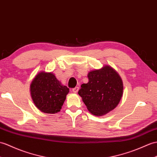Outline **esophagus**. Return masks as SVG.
Wrapping results in <instances>:
<instances>
[{
    "label": "esophagus",
    "mask_w": 157,
    "mask_h": 157,
    "mask_svg": "<svg viewBox=\"0 0 157 157\" xmlns=\"http://www.w3.org/2000/svg\"><path fill=\"white\" fill-rule=\"evenodd\" d=\"M78 90H79V87H75L74 88L72 89V92L74 93H78Z\"/></svg>",
    "instance_id": "esophagus-1"
}]
</instances>
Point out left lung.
Returning a JSON list of instances; mask_svg holds the SVG:
<instances>
[{
	"label": "left lung",
	"instance_id": "left-lung-1",
	"mask_svg": "<svg viewBox=\"0 0 157 157\" xmlns=\"http://www.w3.org/2000/svg\"><path fill=\"white\" fill-rule=\"evenodd\" d=\"M89 82L83 83L78 94L87 110L95 116H103L117 106L123 94L121 78L114 69L105 65L90 71Z\"/></svg>",
	"mask_w": 157,
	"mask_h": 157
}]
</instances>
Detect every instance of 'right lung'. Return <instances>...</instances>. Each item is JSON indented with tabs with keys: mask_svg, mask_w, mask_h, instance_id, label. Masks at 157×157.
<instances>
[{
	"mask_svg": "<svg viewBox=\"0 0 157 157\" xmlns=\"http://www.w3.org/2000/svg\"><path fill=\"white\" fill-rule=\"evenodd\" d=\"M32 100L39 110L47 114L59 112L70 89L63 86L52 72L41 71L31 82Z\"/></svg>",
	"mask_w": 157,
	"mask_h": 157,
	"instance_id": "right-lung-1",
	"label": "right lung"
}]
</instances>
